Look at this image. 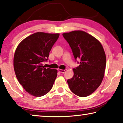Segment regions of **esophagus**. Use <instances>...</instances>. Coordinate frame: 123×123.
Wrapping results in <instances>:
<instances>
[{
    "mask_svg": "<svg viewBox=\"0 0 123 123\" xmlns=\"http://www.w3.org/2000/svg\"><path fill=\"white\" fill-rule=\"evenodd\" d=\"M58 71L60 73H65L66 71V69H58Z\"/></svg>",
    "mask_w": 123,
    "mask_h": 123,
    "instance_id": "esophagus-1",
    "label": "esophagus"
}]
</instances>
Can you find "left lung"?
Segmentation results:
<instances>
[{"label":"left lung","mask_w":123,"mask_h":123,"mask_svg":"<svg viewBox=\"0 0 123 123\" xmlns=\"http://www.w3.org/2000/svg\"><path fill=\"white\" fill-rule=\"evenodd\" d=\"M62 35L71 48L76 61L80 63L73 68V77L67 80L69 88L77 96L87 97L98 88L103 79L105 52L98 40L83 31H73Z\"/></svg>","instance_id":"1"}]
</instances>
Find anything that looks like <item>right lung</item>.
<instances>
[{
	"mask_svg": "<svg viewBox=\"0 0 123 123\" xmlns=\"http://www.w3.org/2000/svg\"><path fill=\"white\" fill-rule=\"evenodd\" d=\"M59 34L38 32L23 40L15 52L14 68L16 78L29 94L43 96L52 88L57 71L45 68L49 53Z\"/></svg>",
	"mask_w": 123,
	"mask_h": 123,
	"instance_id": "obj_1",
	"label": "right lung"
}]
</instances>
